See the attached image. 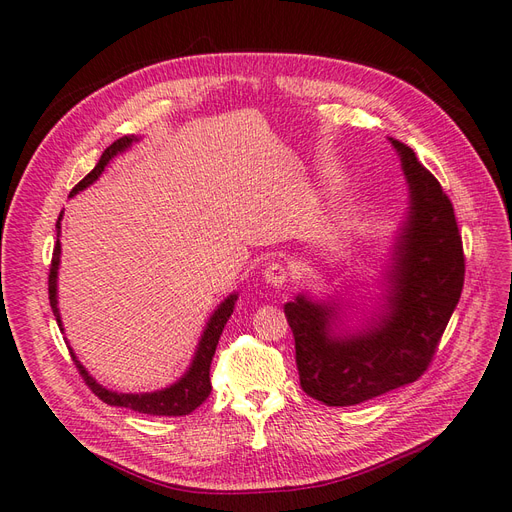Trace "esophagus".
Listing matches in <instances>:
<instances>
[{
    "label": "esophagus",
    "mask_w": 512,
    "mask_h": 512,
    "mask_svg": "<svg viewBox=\"0 0 512 512\" xmlns=\"http://www.w3.org/2000/svg\"><path fill=\"white\" fill-rule=\"evenodd\" d=\"M266 283L272 285V287H283L289 279V272H287V266L283 264V261H272V264L266 268Z\"/></svg>",
    "instance_id": "34e87169"
}]
</instances>
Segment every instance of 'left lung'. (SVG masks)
<instances>
[{"instance_id":"8db88e82","label":"left lung","mask_w":512,"mask_h":512,"mask_svg":"<svg viewBox=\"0 0 512 512\" xmlns=\"http://www.w3.org/2000/svg\"><path fill=\"white\" fill-rule=\"evenodd\" d=\"M390 143L410 184V212L386 272L382 311L362 330L337 334V302L300 294L285 304L300 386L326 405L364 403L416 382L461 298L465 257L452 203L412 148Z\"/></svg>"}]
</instances>
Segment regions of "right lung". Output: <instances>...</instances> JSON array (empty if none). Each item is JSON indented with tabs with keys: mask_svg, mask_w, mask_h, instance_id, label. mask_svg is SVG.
Wrapping results in <instances>:
<instances>
[{
	"mask_svg": "<svg viewBox=\"0 0 512 512\" xmlns=\"http://www.w3.org/2000/svg\"><path fill=\"white\" fill-rule=\"evenodd\" d=\"M133 141H137L135 135L113 141L109 148L102 152L96 167L90 173H87L75 188H72L70 197H75L79 191H83V188H87L92 182H96L100 178V173L105 171V167L109 165V160L113 156H118L120 152H124L126 148H130V143H133ZM62 214H60V218H57V225H55L57 242H55V248H53V259H51V270H49V302H51V309H53V315L57 319V326H60V330H64V328H62L60 309H57V268H60V255H62V244H60ZM236 300H238V296L231 294L221 304H218V309L212 313V317L208 319L206 330H203V334H201V341L197 345V352H195L191 367H188V371L178 379V382L171 384L169 388L156 390V392H143V394L113 392V390H107L105 386H100L96 379L85 371L83 364L77 360L75 352H72V349L68 347L70 356H72V360H75L77 369L83 377V382L90 386V390L96 394V397L100 401H105L107 405L128 407V410L139 412V414H150V416H186V414H191L193 410H197V407L208 399V394L212 390L210 364H212V358H214V352H216L218 339H221L227 319L233 313V306H236Z\"/></svg>",
	"mask_w": 512,
	"mask_h": 512,
	"instance_id": "obj_1",
	"label": "right lung"
}]
</instances>
